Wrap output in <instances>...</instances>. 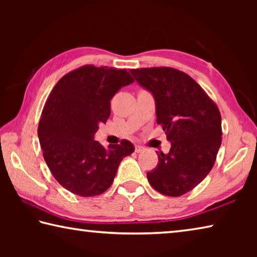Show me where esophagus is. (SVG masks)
<instances>
[{
  "label": "esophagus",
  "mask_w": 257,
  "mask_h": 257,
  "mask_svg": "<svg viewBox=\"0 0 257 257\" xmlns=\"http://www.w3.org/2000/svg\"><path fill=\"white\" fill-rule=\"evenodd\" d=\"M144 150H145L144 147L141 146V145H136V146H135V151H136V153H141V152H143Z\"/></svg>",
  "instance_id": "obj_1"
}]
</instances>
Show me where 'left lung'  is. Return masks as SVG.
<instances>
[{"mask_svg": "<svg viewBox=\"0 0 257 257\" xmlns=\"http://www.w3.org/2000/svg\"><path fill=\"white\" fill-rule=\"evenodd\" d=\"M139 85L153 94L156 122L171 149L160 152L147 180L159 193L178 197L194 189L214 165L222 141L221 114L193 78L170 67L132 69Z\"/></svg>", "mask_w": 257, "mask_h": 257, "instance_id": "8db88e82", "label": "left lung"}]
</instances>
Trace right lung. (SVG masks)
<instances>
[{
	"label": "right lung",
	"mask_w": 257,
	"mask_h": 257,
	"mask_svg": "<svg viewBox=\"0 0 257 257\" xmlns=\"http://www.w3.org/2000/svg\"><path fill=\"white\" fill-rule=\"evenodd\" d=\"M134 82L125 69L87 64L56 82L38 124L43 155L59 184L82 197L110 188L121 161L135 151L127 139L107 149L94 141L111 114V99Z\"/></svg>",
	"instance_id": "obj_1"
}]
</instances>
